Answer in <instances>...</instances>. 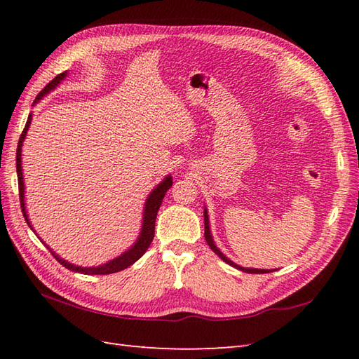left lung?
Listing matches in <instances>:
<instances>
[{"instance_id": "obj_1", "label": "left lung", "mask_w": 359, "mask_h": 359, "mask_svg": "<svg viewBox=\"0 0 359 359\" xmlns=\"http://www.w3.org/2000/svg\"><path fill=\"white\" fill-rule=\"evenodd\" d=\"M203 215H204V238H206V241H208V245H209V248L212 251H214L218 257H220L223 262H226L228 263V265H231V266H233V268H237V269H240V271H245V273H250V274H265V273H269V271H273V269H259V268H243V266H240V265H237V263H233L231 259H228L226 257V255L218 250L217 248V245H215V241H214V237H212V233H210V224H209V214H208V208L204 206V212H203Z\"/></svg>"}]
</instances>
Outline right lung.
Listing matches in <instances>:
<instances>
[{"instance_id":"1","label":"right lung","mask_w":359,"mask_h":359,"mask_svg":"<svg viewBox=\"0 0 359 359\" xmlns=\"http://www.w3.org/2000/svg\"><path fill=\"white\" fill-rule=\"evenodd\" d=\"M68 76V71L62 72V74H58L54 80H50V82L45 86V90L40 91L39 96L35 97L34 100V105L39 104V102L49 94L50 91H54L55 88L60 85L62 80H65V77ZM31 121H32V113H29V118L25 126L23 133L20 136V141H18V147H17V177H18V190H20V204H21V212H23L25 215V220L27 223L29 228H32V223L29 220V215H27V210H26V201H25V178H23V167H21V147H23V142L26 139L27 135V130L31 127ZM173 184L172 181V175H167V177L159 182V184L151 190L149 194L147 200H145L144 204V212H142V224H141V231H139V236L136 238V241L133 245H131L126 252H122L118 257H114L111 260H108L104 265H99V266H79L74 265V263H69L68 260L62 259L60 255L55 254V251L50 250V248L43 241V245H45L48 250L50 251V254L54 255V257L60 262V265H63L65 268H68L69 271H74V273H80V274H88V276H93V274H113V273H118L122 271V269L128 268L130 265H133L136 260H139L144 255V252L149 250V246L151 243L153 237H155V222H156V215H158V210L161 203H163V198L167 190H169ZM35 232V231H34ZM36 236V233H35ZM40 238V237H39Z\"/></svg>"}]
</instances>
